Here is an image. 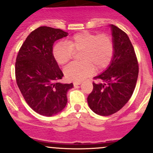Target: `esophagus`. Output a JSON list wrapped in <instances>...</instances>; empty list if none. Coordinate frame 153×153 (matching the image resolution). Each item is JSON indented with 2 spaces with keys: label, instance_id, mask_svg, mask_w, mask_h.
<instances>
[{
  "label": "esophagus",
  "instance_id": "34e87169",
  "mask_svg": "<svg viewBox=\"0 0 153 153\" xmlns=\"http://www.w3.org/2000/svg\"><path fill=\"white\" fill-rule=\"evenodd\" d=\"M81 84V81H75V82H73V85L75 86H77L78 85H80V84Z\"/></svg>",
  "mask_w": 153,
  "mask_h": 153
}]
</instances>
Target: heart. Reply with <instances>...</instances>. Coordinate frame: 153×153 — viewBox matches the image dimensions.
<instances>
[{
    "label": "heart",
    "instance_id": "1",
    "mask_svg": "<svg viewBox=\"0 0 153 153\" xmlns=\"http://www.w3.org/2000/svg\"><path fill=\"white\" fill-rule=\"evenodd\" d=\"M112 38L106 34L81 32L75 34L66 41H59L52 49V55L60 65L70 61L75 52L79 54V62H72L64 68L66 78L70 81H81L97 70L108 67L114 55Z\"/></svg>",
    "mask_w": 153,
    "mask_h": 153
}]
</instances>
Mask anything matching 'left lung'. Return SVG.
I'll list each match as a JSON object with an SVG mask.
<instances>
[{
  "label": "left lung",
  "mask_w": 153,
  "mask_h": 153,
  "mask_svg": "<svg viewBox=\"0 0 153 153\" xmlns=\"http://www.w3.org/2000/svg\"><path fill=\"white\" fill-rule=\"evenodd\" d=\"M115 51L107 69L95 77L104 83L93 84V89L87 98L90 109L103 116L119 111L129 98L136 85L138 63L129 37L116 26L110 25Z\"/></svg>",
  "instance_id": "8db88e82"
}]
</instances>
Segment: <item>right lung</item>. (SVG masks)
I'll use <instances>...</instances> for the list:
<instances>
[{
	"label": "right lung",
	"mask_w": 153,
	"mask_h": 153,
	"mask_svg": "<svg viewBox=\"0 0 153 153\" xmlns=\"http://www.w3.org/2000/svg\"><path fill=\"white\" fill-rule=\"evenodd\" d=\"M60 29L40 27L21 46L15 62V78L27 104L37 113L52 116L64 109L67 93L73 84L58 82L64 76L52 55L57 40L67 37Z\"/></svg>",
	"instance_id": "obj_1"
}]
</instances>
